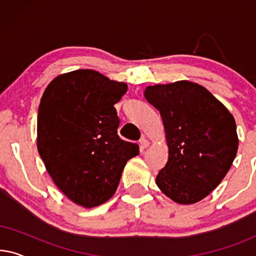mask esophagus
I'll list each match as a JSON object with an SVG mask.
<instances>
[{
    "instance_id": "esophagus-1",
    "label": "esophagus",
    "mask_w": 256,
    "mask_h": 256,
    "mask_svg": "<svg viewBox=\"0 0 256 256\" xmlns=\"http://www.w3.org/2000/svg\"><path fill=\"white\" fill-rule=\"evenodd\" d=\"M140 144H141V148L142 149H146V148H148L150 143H149V141L146 138H142L141 141H140Z\"/></svg>"
}]
</instances>
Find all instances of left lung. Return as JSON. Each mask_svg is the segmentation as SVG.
I'll use <instances>...</instances> for the list:
<instances>
[{
  "label": "left lung",
  "instance_id": "obj_1",
  "mask_svg": "<svg viewBox=\"0 0 256 256\" xmlns=\"http://www.w3.org/2000/svg\"><path fill=\"white\" fill-rule=\"evenodd\" d=\"M144 98L160 110L169 148L157 186L178 204L200 202L222 183L236 156L233 115L204 86L188 80L148 86Z\"/></svg>",
  "mask_w": 256,
  "mask_h": 256
}]
</instances>
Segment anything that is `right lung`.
Masks as SVG:
<instances>
[{
  "label": "right lung",
  "instance_id": "obj_1",
  "mask_svg": "<svg viewBox=\"0 0 256 256\" xmlns=\"http://www.w3.org/2000/svg\"><path fill=\"white\" fill-rule=\"evenodd\" d=\"M94 70H76L52 80L40 99L37 149L57 188L82 208L113 197L136 143L118 138L114 104L127 92Z\"/></svg>",
  "mask_w": 256,
  "mask_h": 256
}]
</instances>
